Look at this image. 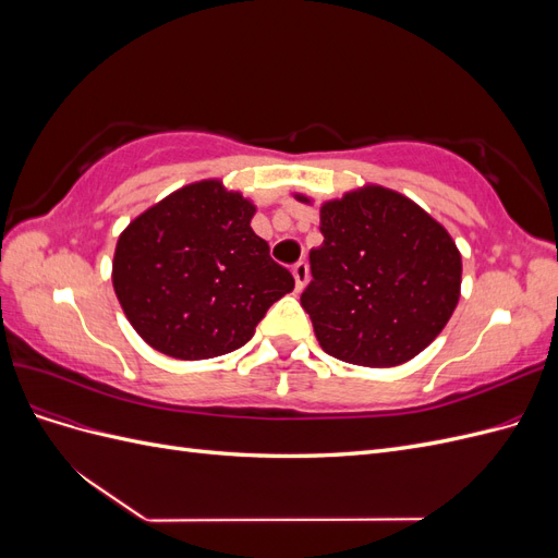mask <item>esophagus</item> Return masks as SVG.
Segmentation results:
<instances>
[{
    "instance_id": "1",
    "label": "esophagus",
    "mask_w": 558,
    "mask_h": 558,
    "mask_svg": "<svg viewBox=\"0 0 558 558\" xmlns=\"http://www.w3.org/2000/svg\"><path fill=\"white\" fill-rule=\"evenodd\" d=\"M293 279H295V291H302L307 286L310 279V267L305 260H300L293 265Z\"/></svg>"
}]
</instances>
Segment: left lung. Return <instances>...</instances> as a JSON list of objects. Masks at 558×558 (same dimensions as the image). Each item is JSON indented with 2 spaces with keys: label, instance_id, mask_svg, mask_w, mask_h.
Returning <instances> with one entry per match:
<instances>
[{
  "label": "left lung",
  "instance_id": "8db88e82",
  "mask_svg": "<svg viewBox=\"0 0 558 558\" xmlns=\"http://www.w3.org/2000/svg\"><path fill=\"white\" fill-rule=\"evenodd\" d=\"M320 234L300 295L320 349L344 363L393 367L442 332L459 305L463 267L430 214L384 185H365L320 207Z\"/></svg>",
  "mask_w": 558,
  "mask_h": 558
}]
</instances>
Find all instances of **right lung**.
I'll list each match as a JSON object with an SVG mask.
<instances>
[{
    "instance_id": "1",
    "label": "right lung",
    "mask_w": 558,
    "mask_h": 558,
    "mask_svg": "<svg viewBox=\"0 0 558 558\" xmlns=\"http://www.w3.org/2000/svg\"><path fill=\"white\" fill-rule=\"evenodd\" d=\"M253 214L242 193L207 179L167 195L121 232L113 291L148 347L179 361L223 356L293 291V275L251 230Z\"/></svg>"
}]
</instances>
